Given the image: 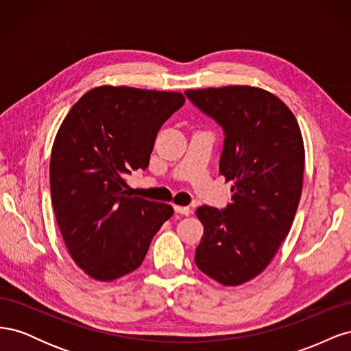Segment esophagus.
<instances>
[{
	"mask_svg": "<svg viewBox=\"0 0 351 351\" xmlns=\"http://www.w3.org/2000/svg\"><path fill=\"white\" fill-rule=\"evenodd\" d=\"M174 210L177 212V214H180V215H190V208L189 206H178V205H174Z\"/></svg>",
	"mask_w": 351,
	"mask_h": 351,
	"instance_id": "obj_1",
	"label": "esophagus"
}]
</instances>
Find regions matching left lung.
I'll return each instance as SVG.
<instances>
[{"label": "left lung", "instance_id": "obj_1", "mask_svg": "<svg viewBox=\"0 0 351 351\" xmlns=\"http://www.w3.org/2000/svg\"><path fill=\"white\" fill-rule=\"evenodd\" d=\"M224 130L219 174L232 182L226 209L200 206L197 268L222 285H240L268 267L299 206L304 146L290 108L268 90L224 86L186 90Z\"/></svg>", "mask_w": 351, "mask_h": 351}]
</instances>
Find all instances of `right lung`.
<instances>
[{"instance_id":"1","label":"right lung","mask_w":351,"mask_h":351,"mask_svg":"<svg viewBox=\"0 0 351 351\" xmlns=\"http://www.w3.org/2000/svg\"><path fill=\"white\" fill-rule=\"evenodd\" d=\"M183 93L99 86L73 105L52 145V208L66 247L90 278L114 281L142 265L171 205L133 196L127 176L146 169L158 130Z\"/></svg>"}]
</instances>
